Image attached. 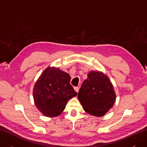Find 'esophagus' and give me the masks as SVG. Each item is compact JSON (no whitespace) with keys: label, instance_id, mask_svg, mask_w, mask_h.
Listing matches in <instances>:
<instances>
[{"label":"esophagus","instance_id":"1","mask_svg":"<svg viewBox=\"0 0 147 147\" xmlns=\"http://www.w3.org/2000/svg\"><path fill=\"white\" fill-rule=\"evenodd\" d=\"M74 90H75V91H76L77 93L79 92V87L75 86V87H74Z\"/></svg>","mask_w":147,"mask_h":147}]
</instances>
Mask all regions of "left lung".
Returning a JSON list of instances; mask_svg holds the SVG:
<instances>
[{
  "label": "left lung",
  "mask_w": 147,
  "mask_h": 147,
  "mask_svg": "<svg viewBox=\"0 0 147 147\" xmlns=\"http://www.w3.org/2000/svg\"><path fill=\"white\" fill-rule=\"evenodd\" d=\"M84 111L96 117L104 115L116 99L114 86L108 76L98 71H91L78 95Z\"/></svg>",
  "instance_id": "left-lung-1"
}]
</instances>
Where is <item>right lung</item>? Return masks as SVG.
<instances>
[{
	"label": "right lung",
	"mask_w": 147,
	"mask_h": 147,
	"mask_svg": "<svg viewBox=\"0 0 147 147\" xmlns=\"http://www.w3.org/2000/svg\"><path fill=\"white\" fill-rule=\"evenodd\" d=\"M69 74L55 67H47L37 80L33 90L36 108L45 116L60 115L69 100L77 95L70 85Z\"/></svg>",
	"instance_id": "right-lung-1"
}]
</instances>
